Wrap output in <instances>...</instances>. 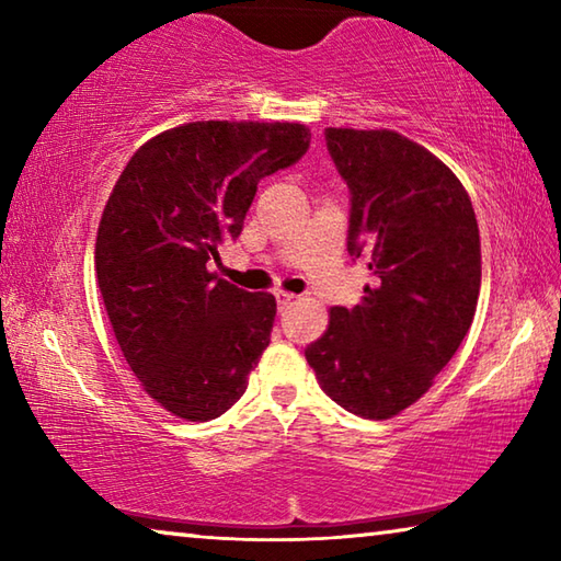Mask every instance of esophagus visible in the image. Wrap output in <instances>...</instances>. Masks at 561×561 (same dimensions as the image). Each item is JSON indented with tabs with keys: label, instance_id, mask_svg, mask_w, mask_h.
Wrapping results in <instances>:
<instances>
[{
	"label": "esophagus",
	"instance_id": "1",
	"mask_svg": "<svg viewBox=\"0 0 561 561\" xmlns=\"http://www.w3.org/2000/svg\"><path fill=\"white\" fill-rule=\"evenodd\" d=\"M274 299H277V307H279V311H282V309H287L289 304L294 301V294H287V291H274Z\"/></svg>",
	"mask_w": 561,
	"mask_h": 561
}]
</instances>
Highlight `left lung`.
Masks as SVG:
<instances>
[{
  "label": "left lung",
  "mask_w": 561,
  "mask_h": 561,
  "mask_svg": "<svg viewBox=\"0 0 561 561\" xmlns=\"http://www.w3.org/2000/svg\"><path fill=\"white\" fill-rule=\"evenodd\" d=\"M348 187L346 250L374 272L356 307L331 309L304 356L331 401L383 421L413 405L453 358L480 294L468 193L438 158L393 130L327 128Z\"/></svg>",
  "instance_id": "left-lung-1"
}]
</instances>
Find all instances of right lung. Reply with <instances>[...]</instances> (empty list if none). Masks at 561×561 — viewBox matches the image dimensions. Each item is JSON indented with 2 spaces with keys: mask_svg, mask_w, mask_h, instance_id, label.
I'll list each match as a JSON object with an SVG mask.
<instances>
[{
  "mask_svg": "<svg viewBox=\"0 0 561 561\" xmlns=\"http://www.w3.org/2000/svg\"><path fill=\"white\" fill-rule=\"evenodd\" d=\"M301 123L195 121L148 140L103 210L96 274L113 334L150 398L205 423L247 391L277 314L272 294L207 272L257 185L301 160Z\"/></svg>",
  "mask_w": 561,
  "mask_h": 561,
  "instance_id": "right-lung-1",
  "label": "right lung"
}]
</instances>
